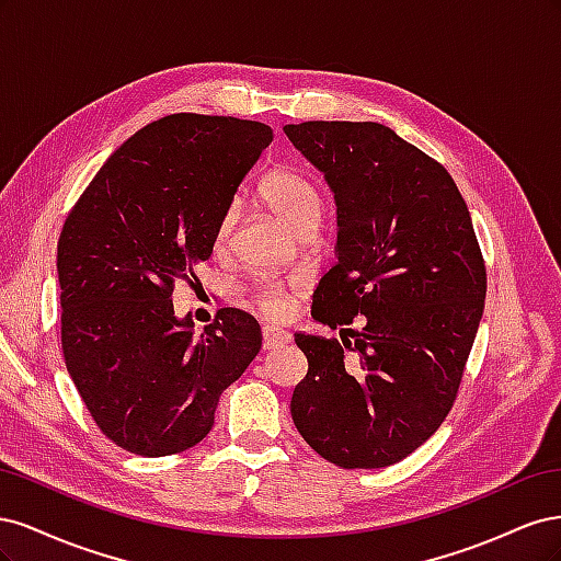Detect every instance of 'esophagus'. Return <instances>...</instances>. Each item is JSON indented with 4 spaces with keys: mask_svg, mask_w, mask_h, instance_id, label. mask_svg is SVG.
<instances>
[{
    "mask_svg": "<svg viewBox=\"0 0 561 561\" xmlns=\"http://www.w3.org/2000/svg\"><path fill=\"white\" fill-rule=\"evenodd\" d=\"M287 342H290V334L287 332L276 330V328H264V332H262V348L264 351H276V348L285 346Z\"/></svg>",
    "mask_w": 561,
    "mask_h": 561,
    "instance_id": "34e87169",
    "label": "esophagus"
}]
</instances>
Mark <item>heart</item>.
Masks as SVG:
<instances>
[{
    "label": "heart",
    "mask_w": 561,
    "mask_h": 561,
    "mask_svg": "<svg viewBox=\"0 0 561 561\" xmlns=\"http://www.w3.org/2000/svg\"><path fill=\"white\" fill-rule=\"evenodd\" d=\"M260 196L264 201V206L295 233L318 225L320 213H322L320 192L316 190L313 182H309L299 173H293V171L271 173L260 186ZM236 217H239L236 206H229L222 215H219L217 227H215V239H213L217 250L227 248L233 225H236ZM257 307L268 318L285 316L287 313L285 287L283 285H264L257 293Z\"/></svg>",
    "instance_id": "obj_1"
}]
</instances>
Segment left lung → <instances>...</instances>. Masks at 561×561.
Returning <instances> with one entry per match:
<instances>
[{"mask_svg": "<svg viewBox=\"0 0 561 561\" xmlns=\"http://www.w3.org/2000/svg\"><path fill=\"white\" fill-rule=\"evenodd\" d=\"M283 130L336 203V264L311 316L351 336L295 334L309 371L293 393V421L334 466H393L449 414L480 328L486 271L472 219L445 168L388 126ZM355 314L358 333L345 328Z\"/></svg>", "mask_w": 561, "mask_h": 561, "instance_id": "left-lung-1", "label": "left lung"}]
</instances>
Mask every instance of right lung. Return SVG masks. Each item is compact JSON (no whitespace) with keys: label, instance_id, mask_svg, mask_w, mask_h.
<instances>
[{"label":"right lung","instance_id":"add662e5","mask_svg":"<svg viewBox=\"0 0 561 561\" xmlns=\"http://www.w3.org/2000/svg\"><path fill=\"white\" fill-rule=\"evenodd\" d=\"M271 138L245 118L163 116L114 151L65 219V365L98 428L130 454L198 445L262 348L257 320L239 309L194 336L171 295L213 254L217 219Z\"/></svg>","mask_w":561,"mask_h":561}]
</instances>
